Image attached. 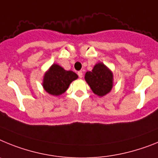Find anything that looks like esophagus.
Returning <instances> with one entry per match:
<instances>
[{"instance_id":"obj_1","label":"esophagus","mask_w":158,"mask_h":158,"mask_svg":"<svg viewBox=\"0 0 158 158\" xmlns=\"http://www.w3.org/2000/svg\"><path fill=\"white\" fill-rule=\"evenodd\" d=\"M78 75H79V78H83V72H82V71H78Z\"/></svg>"}]
</instances>
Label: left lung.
<instances>
[{
    "mask_svg": "<svg viewBox=\"0 0 158 158\" xmlns=\"http://www.w3.org/2000/svg\"><path fill=\"white\" fill-rule=\"evenodd\" d=\"M85 80L93 92L100 97L108 94L113 87V73L102 63L95 64L92 71H87Z\"/></svg>",
    "mask_w": 158,
    "mask_h": 158,
    "instance_id": "left-lung-1",
    "label": "left lung"
}]
</instances>
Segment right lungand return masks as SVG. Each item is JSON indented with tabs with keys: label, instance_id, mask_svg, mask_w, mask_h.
<instances>
[{
	"label": "right lung",
	"instance_id": "add662e5",
	"mask_svg": "<svg viewBox=\"0 0 158 158\" xmlns=\"http://www.w3.org/2000/svg\"><path fill=\"white\" fill-rule=\"evenodd\" d=\"M78 79V75L71 71H66L58 64H52L44 74L43 87L48 94L58 96L68 90L72 81Z\"/></svg>",
	"mask_w": 158,
	"mask_h": 158
}]
</instances>
